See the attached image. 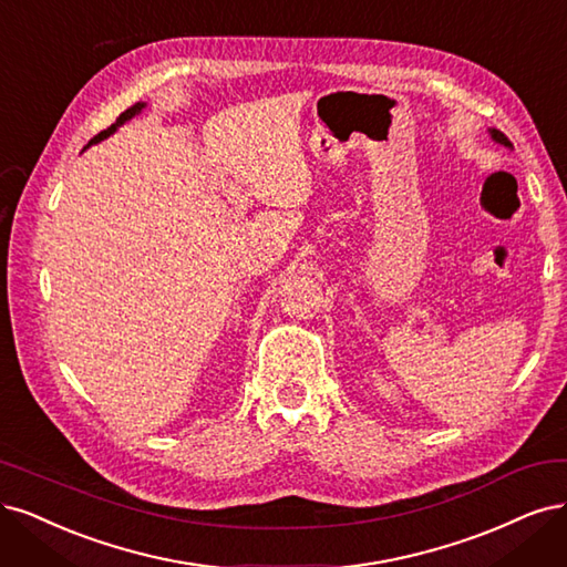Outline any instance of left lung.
I'll use <instances>...</instances> for the list:
<instances>
[{
	"label": "left lung",
	"mask_w": 567,
	"mask_h": 567,
	"mask_svg": "<svg viewBox=\"0 0 567 567\" xmlns=\"http://www.w3.org/2000/svg\"><path fill=\"white\" fill-rule=\"evenodd\" d=\"M487 133H491V138H493L495 143H499V145H504V147H509V150H514V145L509 143V138H506V135H504L502 131H497V128H491V131H487Z\"/></svg>",
	"instance_id": "8db88e82"
}]
</instances>
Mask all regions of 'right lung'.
Listing matches in <instances>:
<instances>
[{
  "instance_id": "add662e5",
  "label": "right lung",
  "mask_w": 567,
  "mask_h": 567,
  "mask_svg": "<svg viewBox=\"0 0 567 567\" xmlns=\"http://www.w3.org/2000/svg\"><path fill=\"white\" fill-rule=\"evenodd\" d=\"M145 107H147V103H135L133 107H128L126 112H122V114H120V120H116V122H114V124H112L110 128H105V131H101V133H97V135H95V138H93V141H91V143H89L86 147H91V145H95V143H101V141L110 138V135H112V133H114L116 128H120V126H124V124H126L128 120H133V116H135V114H141V112L145 110Z\"/></svg>"
}]
</instances>
